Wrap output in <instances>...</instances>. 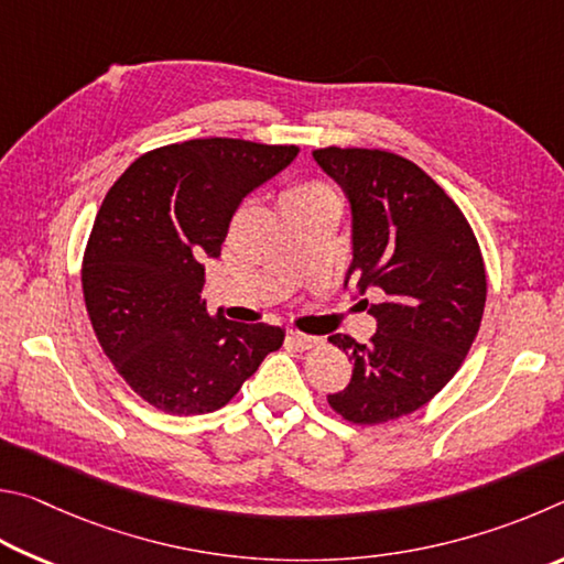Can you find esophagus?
<instances>
[{"mask_svg":"<svg viewBox=\"0 0 564 564\" xmlns=\"http://www.w3.org/2000/svg\"><path fill=\"white\" fill-rule=\"evenodd\" d=\"M290 339L294 347H300V349H314L322 344L319 337H310V334H302V332H290Z\"/></svg>","mask_w":564,"mask_h":564,"instance_id":"obj_1","label":"esophagus"}]
</instances>
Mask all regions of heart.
<instances>
[{"label":"heart","mask_w":564,"mask_h":564,"mask_svg":"<svg viewBox=\"0 0 564 564\" xmlns=\"http://www.w3.org/2000/svg\"><path fill=\"white\" fill-rule=\"evenodd\" d=\"M324 193V187L319 185H292L288 193L282 195V203L284 205H292V203H300V200H307V197Z\"/></svg>","instance_id":"obj_1"}]
</instances>
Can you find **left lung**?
I'll return each instance as SVG.
<instances>
[{
	"label": "left lung",
	"mask_w": 564,
	"mask_h": 564,
	"mask_svg": "<svg viewBox=\"0 0 564 564\" xmlns=\"http://www.w3.org/2000/svg\"><path fill=\"white\" fill-rule=\"evenodd\" d=\"M314 161L351 210L349 280L377 319L369 344L334 334L351 381L329 406L351 423H383L429 403L453 379L480 329L486 267L458 205L416 163L369 148H322ZM377 291L379 305H369Z\"/></svg>",
	"instance_id": "8db88e82"
}]
</instances>
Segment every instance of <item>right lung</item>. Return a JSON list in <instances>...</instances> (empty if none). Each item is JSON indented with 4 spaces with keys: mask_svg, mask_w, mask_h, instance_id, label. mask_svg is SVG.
I'll return each mask as SVG.
<instances>
[{
    "mask_svg": "<svg viewBox=\"0 0 564 564\" xmlns=\"http://www.w3.org/2000/svg\"><path fill=\"white\" fill-rule=\"evenodd\" d=\"M297 153L197 138L141 155L106 193L84 254V300L106 357L151 406L175 416L223 409L282 347L280 327L207 312L203 284L237 207Z\"/></svg>",
    "mask_w": 564,
    "mask_h": 564,
    "instance_id": "1",
    "label": "right lung"
}]
</instances>
